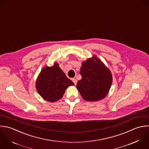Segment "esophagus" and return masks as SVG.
Wrapping results in <instances>:
<instances>
[{
	"instance_id": "34e87169",
	"label": "esophagus",
	"mask_w": 149,
	"mask_h": 149,
	"mask_svg": "<svg viewBox=\"0 0 149 149\" xmlns=\"http://www.w3.org/2000/svg\"><path fill=\"white\" fill-rule=\"evenodd\" d=\"M72 82H74V84L75 85H76V84H77V80L75 78H73V79H72Z\"/></svg>"
}]
</instances>
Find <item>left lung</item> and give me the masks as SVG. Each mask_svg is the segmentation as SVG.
<instances>
[{
  "label": "left lung",
  "mask_w": 149,
  "mask_h": 149,
  "mask_svg": "<svg viewBox=\"0 0 149 149\" xmlns=\"http://www.w3.org/2000/svg\"><path fill=\"white\" fill-rule=\"evenodd\" d=\"M81 80L77 88L86 101L95 102L104 99L111 88L113 77L110 70L96 56L82 63Z\"/></svg>",
  "instance_id": "left-lung-1"
}]
</instances>
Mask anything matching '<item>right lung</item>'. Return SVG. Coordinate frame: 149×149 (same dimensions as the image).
Masks as SVG:
<instances>
[{
	"mask_svg": "<svg viewBox=\"0 0 149 149\" xmlns=\"http://www.w3.org/2000/svg\"><path fill=\"white\" fill-rule=\"evenodd\" d=\"M74 84L68 79L58 63L45 67L40 71L36 82V88L45 100L54 102L61 99L66 89Z\"/></svg>",
	"mask_w": 149,
	"mask_h": 149,
	"instance_id": "right-lung-1",
	"label": "right lung"
}]
</instances>
